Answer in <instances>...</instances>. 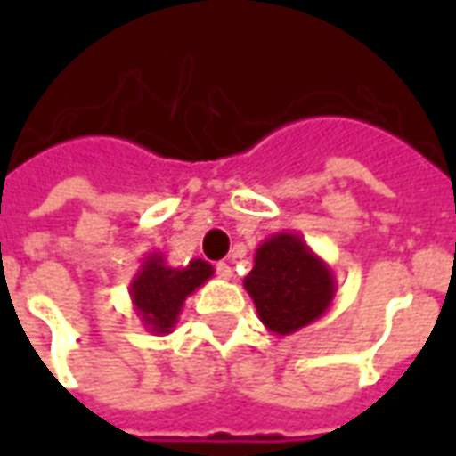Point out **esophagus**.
<instances>
[{"label": "esophagus", "mask_w": 456, "mask_h": 456, "mask_svg": "<svg viewBox=\"0 0 456 456\" xmlns=\"http://www.w3.org/2000/svg\"><path fill=\"white\" fill-rule=\"evenodd\" d=\"M215 272H217V277L224 279V281H229V279H232V274H234V272H232V267H229L227 263L215 265Z\"/></svg>", "instance_id": "1"}]
</instances>
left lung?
<instances>
[{"label": "left lung", "instance_id": "obj_1", "mask_svg": "<svg viewBox=\"0 0 456 456\" xmlns=\"http://www.w3.org/2000/svg\"><path fill=\"white\" fill-rule=\"evenodd\" d=\"M243 289L256 303L260 322L272 333L289 336L329 310L336 277L298 234L279 232L257 246Z\"/></svg>", "mask_w": 456, "mask_h": 456}]
</instances>
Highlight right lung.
Masks as SVG:
<instances>
[{
  "instance_id": "right-lung-1",
  "label": "right lung",
  "mask_w": 456,
  "mask_h": 456,
  "mask_svg": "<svg viewBox=\"0 0 456 456\" xmlns=\"http://www.w3.org/2000/svg\"><path fill=\"white\" fill-rule=\"evenodd\" d=\"M213 265L193 257L186 267H170L160 250L142 260L130 281L132 307L146 331L165 336L175 329L184 300L213 277Z\"/></svg>"
}]
</instances>
